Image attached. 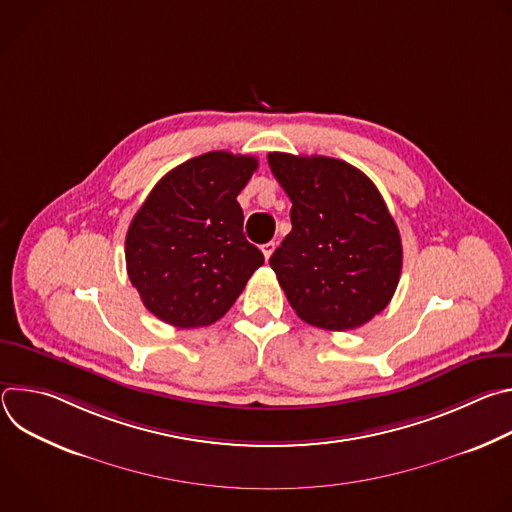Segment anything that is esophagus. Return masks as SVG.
<instances>
[{
  "mask_svg": "<svg viewBox=\"0 0 512 512\" xmlns=\"http://www.w3.org/2000/svg\"><path fill=\"white\" fill-rule=\"evenodd\" d=\"M261 251H263V257H265V259H269V257H271V253L275 251V243H273V241H269V243L261 245Z\"/></svg>",
  "mask_w": 512,
  "mask_h": 512,
  "instance_id": "obj_1",
  "label": "esophagus"
}]
</instances>
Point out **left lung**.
Wrapping results in <instances>:
<instances>
[{
  "mask_svg": "<svg viewBox=\"0 0 512 512\" xmlns=\"http://www.w3.org/2000/svg\"><path fill=\"white\" fill-rule=\"evenodd\" d=\"M267 162L291 200V233L269 257L289 306L324 330L367 324L391 302L403 265L381 192L336 158L273 152Z\"/></svg>",
  "mask_w": 512,
  "mask_h": 512,
  "instance_id": "left-lung-1",
  "label": "left lung"
}]
</instances>
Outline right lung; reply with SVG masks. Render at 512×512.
Returning <instances> with one entry per match:
<instances>
[{"mask_svg":"<svg viewBox=\"0 0 512 512\" xmlns=\"http://www.w3.org/2000/svg\"><path fill=\"white\" fill-rule=\"evenodd\" d=\"M257 158L208 152L170 170L135 212L125 263L143 306L176 328L210 326L237 302L263 253L237 202Z\"/></svg>","mask_w":512,"mask_h":512,"instance_id":"right-lung-1","label":"right lung"}]
</instances>
